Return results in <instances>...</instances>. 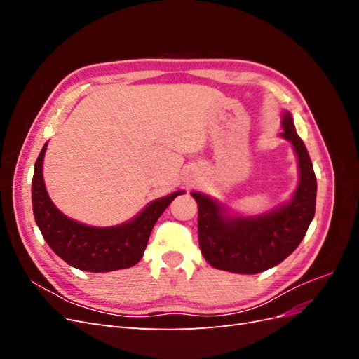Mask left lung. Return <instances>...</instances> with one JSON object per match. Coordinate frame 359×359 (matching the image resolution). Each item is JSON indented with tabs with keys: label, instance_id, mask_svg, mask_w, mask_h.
Returning a JSON list of instances; mask_svg holds the SVG:
<instances>
[{
	"label": "left lung",
	"instance_id": "obj_1",
	"mask_svg": "<svg viewBox=\"0 0 359 359\" xmlns=\"http://www.w3.org/2000/svg\"><path fill=\"white\" fill-rule=\"evenodd\" d=\"M281 127L280 136L292 144L299 172L298 187L286 203L260 215H238L217 199L191 191L199 210L201 252L217 269L235 274L262 273L283 262L306 236L316 208V175L290 112L281 115Z\"/></svg>",
	"mask_w": 359,
	"mask_h": 359
}]
</instances>
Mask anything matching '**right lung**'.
I'll list each match as a JSON object with an SVG mask.
<instances>
[{
    "label": "right lung",
    "mask_w": 359,
    "mask_h": 359,
    "mask_svg": "<svg viewBox=\"0 0 359 359\" xmlns=\"http://www.w3.org/2000/svg\"><path fill=\"white\" fill-rule=\"evenodd\" d=\"M46 148L48 142L36 161L31 198L36 223L49 247L70 266L88 273H109L136 265L144 256L158 217L184 191H173L149 202L132 220L118 226H86L69 219L50 201L43 180Z\"/></svg>",
    "instance_id": "add662e5"
}]
</instances>
